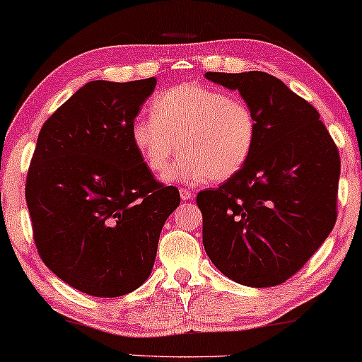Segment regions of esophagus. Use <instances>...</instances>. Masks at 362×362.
<instances>
[{"label":"esophagus","mask_w":362,"mask_h":362,"mask_svg":"<svg viewBox=\"0 0 362 362\" xmlns=\"http://www.w3.org/2000/svg\"><path fill=\"white\" fill-rule=\"evenodd\" d=\"M180 198L183 199V202H188V199L195 198V193L190 192V190H187V188H182V190H180Z\"/></svg>","instance_id":"esophagus-1"}]
</instances>
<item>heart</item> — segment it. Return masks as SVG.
<instances>
[{
	"instance_id": "1",
	"label": "heart",
	"mask_w": 362,
	"mask_h": 362,
	"mask_svg": "<svg viewBox=\"0 0 362 362\" xmlns=\"http://www.w3.org/2000/svg\"><path fill=\"white\" fill-rule=\"evenodd\" d=\"M151 117H136L129 128L133 146L154 174H163L182 146L185 156L165 182L195 185L226 182L244 169L257 138L250 107L228 93L202 84H179L159 93Z\"/></svg>"
}]
</instances>
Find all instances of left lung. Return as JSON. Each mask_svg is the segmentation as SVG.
I'll list each match as a JSON object with an SVG mask.
<instances>
[{
  "label": "left lung",
  "mask_w": 362,
  "mask_h": 362,
  "mask_svg": "<svg viewBox=\"0 0 362 362\" xmlns=\"http://www.w3.org/2000/svg\"><path fill=\"white\" fill-rule=\"evenodd\" d=\"M239 90L255 115L250 159L219 188L199 192L203 245L224 276L269 288L298 273L337 221L339 156L309 102L263 71L206 73Z\"/></svg>",
  "instance_id": "1"
}]
</instances>
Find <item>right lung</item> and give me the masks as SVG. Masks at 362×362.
I'll return each mask as SVG.
<instances>
[{
    "instance_id": "1",
    "label": "right lung",
    "mask_w": 362,
    "mask_h": 362,
    "mask_svg": "<svg viewBox=\"0 0 362 362\" xmlns=\"http://www.w3.org/2000/svg\"><path fill=\"white\" fill-rule=\"evenodd\" d=\"M156 78L90 81L37 138L25 183L43 263L71 288L118 298L149 278L159 235L180 204L175 187L154 180L129 128Z\"/></svg>"
}]
</instances>
